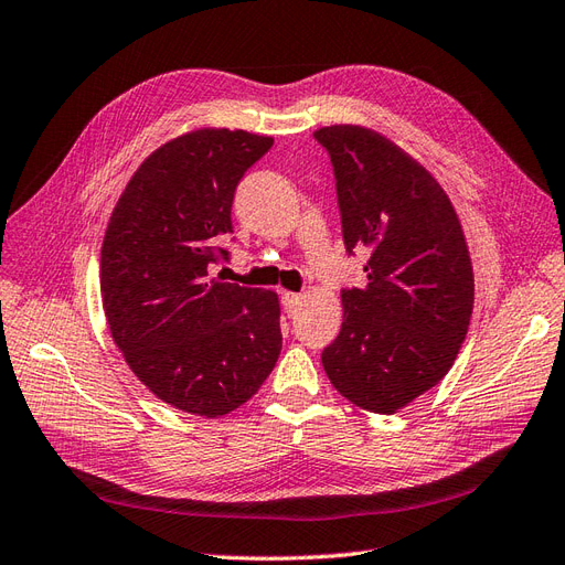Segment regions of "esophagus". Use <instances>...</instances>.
I'll list each match as a JSON object with an SVG mask.
<instances>
[{"label":"esophagus","instance_id":"obj_1","mask_svg":"<svg viewBox=\"0 0 565 565\" xmlns=\"http://www.w3.org/2000/svg\"><path fill=\"white\" fill-rule=\"evenodd\" d=\"M281 302H284V310L288 315H296L298 308H300V302H302V296L300 294H291V291H284L281 294Z\"/></svg>","mask_w":565,"mask_h":565}]
</instances>
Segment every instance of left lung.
Listing matches in <instances>:
<instances>
[{
	"mask_svg": "<svg viewBox=\"0 0 565 565\" xmlns=\"http://www.w3.org/2000/svg\"><path fill=\"white\" fill-rule=\"evenodd\" d=\"M327 149L345 250L366 248V279L343 288V327L321 352L352 405L393 414L455 364L473 312V267L459 217L435 177L360 125L315 132Z\"/></svg>",
	"mask_w": 565,
	"mask_h": 565,
	"instance_id": "1",
	"label": "left lung"
}]
</instances>
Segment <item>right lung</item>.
<instances>
[{
	"instance_id": "1",
	"label": "right lung",
	"mask_w": 565,
	"mask_h": 565,
	"mask_svg": "<svg viewBox=\"0 0 565 565\" xmlns=\"http://www.w3.org/2000/svg\"><path fill=\"white\" fill-rule=\"evenodd\" d=\"M274 139L205 127L156 149L113 207L102 300L135 376L168 405L215 418L248 402L281 352L279 298L213 277L230 260L234 191Z\"/></svg>"
}]
</instances>
